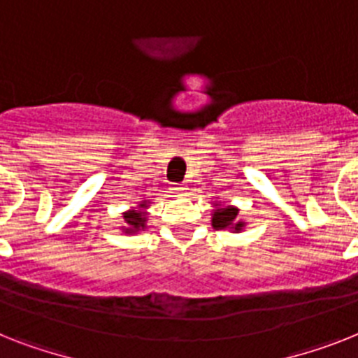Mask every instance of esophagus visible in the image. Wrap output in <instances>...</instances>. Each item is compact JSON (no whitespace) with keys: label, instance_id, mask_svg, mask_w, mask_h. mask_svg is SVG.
<instances>
[{"label":"esophagus","instance_id":"34e87169","mask_svg":"<svg viewBox=\"0 0 358 358\" xmlns=\"http://www.w3.org/2000/svg\"><path fill=\"white\" fill-rule=\"evenodd\" d=\"M172 190L176 192V194H182V192L186 190V186H185V185H173V186H172Z\"/></svg>","mask_w":358,"mask_h":358}]
</instances>
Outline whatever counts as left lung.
I'll use <instances>...</instances> for the list:
<instances>
[{"label": "left lung", "instance_id": "left-lung-1", "mask_svg": "<svg viewBox=\"0 0 358 358\" xmlns=\"http://www.w3.org/2000/svg\"><path fill=\"white\" fill-rule=\"evenodd\" d=\"M238 208L236 206H221L215 205V210L212 214V227L217 230L230 229L232 232H241L245 227V221L238 220Z\"/></svg>", "mask_w": 358, "mask_h": 358}]
</instances>
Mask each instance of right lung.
Returning a JSON list of instances; mask_svg holds the SVG:
<instances>
[{
    "label": "right lung",
    "instance_id": "right-lung-1",
    "mask_svg": "<svg viewBox=\"0 0 358 358\" xmlns=\"http://www.w3.org/2000/svg\"><path fill=\"white\" fill-rule=\"evenodd\" d=\"M144 208H148V201H143V203L138 205L137 210L133 208V210L124 212L122 230L126 232V234H135V232H138V230L146 229L148 215H146V212H144Z\"/></svg>",
    "mask_w": 358,
    "mask_h": 358
}]
</instances>
